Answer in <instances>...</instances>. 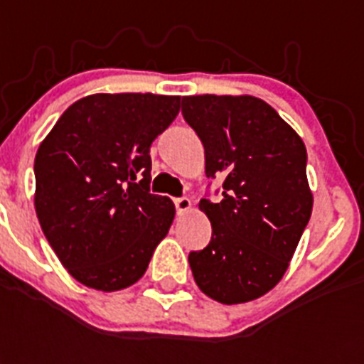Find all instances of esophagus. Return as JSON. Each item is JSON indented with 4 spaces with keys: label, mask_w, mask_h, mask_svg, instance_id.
<instances>
[{
    "label": "esophagus",
    "mask_w": 364,
    "mask_h": 364,
    "mask_svg": "<svg viewBox=\"0 0 364 364\" xmlns=\"http://www.w3.org/2000/svg\"><path fill=\"white\" fill-rule=\"evenodd\" d=\"M173 204H176L177 213H187V211L191 210V208H193V204H191V200H188L187 196L176 198V200H173Z\"/></svg>",
    "instance_id": "obj_1"
}]
</instances>
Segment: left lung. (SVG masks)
Wrapping results in <instances>:
<instances>
[{
  "instance_id": "1",
  "label": "left lung",
  "mask_w": 364,
  "mask_h": 364,
  "mask_svg": "<svg viewBox=\"0 0 364 364\" xmlns=\"http://www.w3.org/2000/svg\"><path fill=\"white\" fill-rule=\"evenodd\" d=\"M181 113L204 145L205 176L223 177V198L200 200L213 232L188 255L194 282L223 304L259 299L283 277L310 221L304 143L253 96H187Z\"/></svg>"
}]
</instances>
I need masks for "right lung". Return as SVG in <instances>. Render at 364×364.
Instances as JSON below:
<instances>
[{
  "label": "right lung",
  "instance_id": "1",
  "mask_svg": "<svg viewBox=\"0 0 364 364\" xmlns=\"http://www.w3.org/2000/svg\"><path fill=\"white\" fill-rule=\"evenodd\" d=\"M179 96L92 94L70 105L37 149L36 213L77 282L121 291L145 274L176 208L151 194V143Z\"/></svg>",
  "mask_w": 364,
  "mask_h": 364
}]
</instances>
